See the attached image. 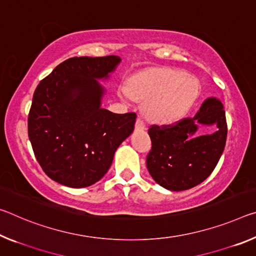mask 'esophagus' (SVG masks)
<instances>
[{
	"label": "esophagus",
	"instance_id": "obj_1",
	"mask_svg": "<svg viewBox=\"0 0 256 256\" xmlns=\"http://www.w3.org/2000/svg\"><path fill=\"white\" fill-rule=\"evenodd\" d=\"M136 131H144V130H146L144 122L141 120V118H138L136 120Z\"/></svg>",
	"mask_w": 256,
	"mask_h": 256
}]
</instances>
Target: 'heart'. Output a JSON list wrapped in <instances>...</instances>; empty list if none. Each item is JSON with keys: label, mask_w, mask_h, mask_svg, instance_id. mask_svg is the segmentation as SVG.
Instances as JSON below:
<instances>
[{"label": "heart", "mask_w": 256, "mask_h": 256, "mask_svg": "<svg viewBox=\"0 0 256 256\" xmlns=\"http://www.w3.org/2000/svg\"><path fill=\"white\" fill-rule=\"evenodd\" d=\"M120 98H133L144 102L147 120L158 124L180 120L194 102L198 94L196 80L174 70H157L136 75L128 80V91H120Z\"/></svg>", "instance_id": "heart-1"}]
</instances>
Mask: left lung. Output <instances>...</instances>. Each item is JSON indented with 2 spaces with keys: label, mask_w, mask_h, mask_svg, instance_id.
Here are the masks:
<instances>
[{
  "label": "left lung",
  "mask_w": 256,
  "mask_h": 256,
  "mask_svg": "<svg viewBox=\"0 0 256 256\" xmlns=\"http://www.w3.org/2000/svg\"><path fill=\"white\" fill-rule=\"evenodd\" d=\"M202 126H213L216 131L198 136ZM148 133L152 150L147 168L152 179L171 192L190 189L208 179L222 155L226 140L224 107L220 99L210 96L192 118L168 128L154 125Z\"/></svg>",
  "instance_id": "left-lung-1"
}]
</instances>
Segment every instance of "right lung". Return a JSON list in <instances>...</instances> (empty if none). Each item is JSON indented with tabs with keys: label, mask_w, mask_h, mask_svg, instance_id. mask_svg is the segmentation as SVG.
Here are the masks:
<instances>
[{
	"label": "right lung",
	"mask_w": 256,
	"mask_h": 256,
	"mask_svg": "<svg viewBox=\"0 0 256 256\" xmlns=\"http://www.w3.org/2000/svg\"><path fill=\"white\" fill-rule=\"evenodd\" d=\"M118 56H75L40 80L28 116V136L48 178L70 188L94 184L108 172L114 155L132 134L134 112L101 107Z\"/></svg>",
	"instance_id": "obj_1"
}]
</instances>
